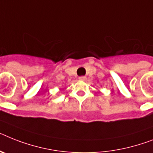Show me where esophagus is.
<instances>
[{
    "mask_svg": "<svg viewBox=\"0 0 153 153\" xmlns=\"http://www.w3.org/2000/svg\"><path fill=\"white\" fill-rule=\"evenodd\" d=\"M85 79H86V76H79V80H85Z\"/></svg>",
    "mask_w": 153,
    "mask_h": 153,
    "instance_id": "esophagus-1",
    "label": "esophagus"
}]
</instances>
